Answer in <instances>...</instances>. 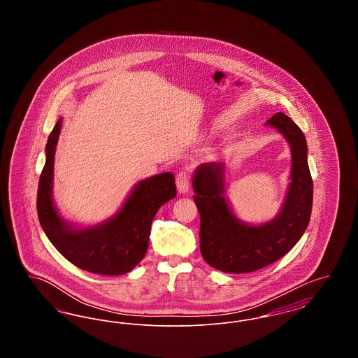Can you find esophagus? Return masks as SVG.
I'll use <instances>...</instances> for the list:
<instances>
[{
  "instance_id": "esophagus-1",
  "label": "esophagus",
  "mask_w": 358,
  "mask_h": 358,
  "mask_svg": "<svg viewBox=\"0 0 358 358\" xmlns=\"http://www.w3.org/2000/svg\"><path fill=\"white\" fill-rule=\"evenodd\" d=\"M176 185L178 193H187L189 190V174L187 171H180L176 177Z\"/></svg>"
}]
</instances>
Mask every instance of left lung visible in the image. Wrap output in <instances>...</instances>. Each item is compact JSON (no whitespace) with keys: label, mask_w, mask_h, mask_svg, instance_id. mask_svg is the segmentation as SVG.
<instances>
[{"label":"left lung","mask_w":358,"mask_h":358,"mask_svg":"<svg viewBox=\"0 0 358 358\" xmlns=\"http://www.w3.org/2000/svg\"><path fill=\"white\" fill-rule=\"evenodd\" d=\"M287 141L291 171L286 199L270 222L240 220L225 192V164H201L193 174V200L200 212V250L205 262L228 273H252L286 255L306 231L313 206V180L302 130L283 113L266 122Z\"/></svg>","instance_id":"1"}]
</instances>
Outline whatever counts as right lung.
Wrapping results in <instances>:
<instances>
[{
  "instance_id": "1",
  "label": "right lung",
  "mask_w": 358,
  "mask_h": 358,
  "mask_svg": "<svg viewBox=\"0 0 358 358\" xmlns=\"http://www.w3.org/2000/svg\"><path fill=\"white\" fill-rule=\"evenodd\" d=\"M63 118L57 120L45 146V165L37 190V215L53 247L76 267L101 275H123L145 257L158 209L176 197V182L165 171L136 182L120 210L91 227L64 220L53 203V164Z\"/></svg>"
}]
</instances>
